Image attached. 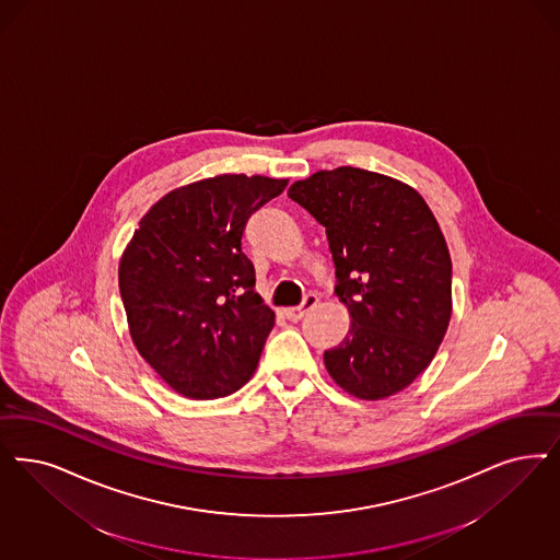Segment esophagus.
Here are the masks:
<instances>
[{
    "label": "esophagus",
    "mask_w": 560,
    "mask_h": 560,
    "mask_svg": "<svg viewBox=\"0 0 560 560\" xmlns=\"http://www.w3.org/2000/svg\"><path fill=\"white\" fill-rule=\"evenodd\" d=\"M316 304H318V295H316V293H308V295L304 298L302 306L285 308L283 310V314H285V318H288V320L298 323V320H302V318H304V314H306V312H310L312 308H316Z\"/></svg>",
    "instance_id": "34e87169"
}]
</instances>
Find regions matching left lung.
I'll return each mask as SVG.
<instances>
[{"label":"left lung","mask_w":560,"mask_h":560,"mask_svg":"<svg viewBox=\"0 0 560 560\" xmlns=\"http://www.w3.org/2000/svg\"><path fill=\"white\" fill-rule=\"evenodd\" d=\"M291 200L327 228L348 335L325 351L346 393L381 401L430 366L451 320V254L418 190L360 167L293 182Z\"/></svg>","instance_id":"obj_1"}]
</instances>
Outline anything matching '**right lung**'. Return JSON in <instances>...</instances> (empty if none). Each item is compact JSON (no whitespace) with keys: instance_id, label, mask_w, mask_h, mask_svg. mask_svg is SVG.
Returning a JSON list of instances; mask_svg holds the SVG:
<instances>
[{"instance_id":"1","label":"right lung","mask_w":560,"mask_h":560,"mask_svg":"<svg viewBox=\"0 0 560 560\" xmlns=\"http://www.w3.org/2000/svg\"><path fill=\"white\" fill-rule=\"evenodd\" d=\"M288 179L221 174L179 186L140 219L119 260V293L132 343L174 388L219 399L258 366L275 312L254 291L242 252L254 211Z\"/></svg>"}]
</instances>
